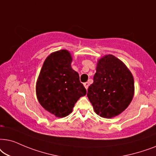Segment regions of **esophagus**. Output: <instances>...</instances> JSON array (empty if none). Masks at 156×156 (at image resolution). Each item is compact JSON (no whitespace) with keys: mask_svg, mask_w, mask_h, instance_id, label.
<instances>
[{"mask_svg":"<svg viewBox=\"0 0 156 156\" xmlns=\"http://www.w3.org/2000/svg\"><path fill=\"white\" fill-rule=\"evenodd\" d=\"M83 85H84L85 88H86V90H87V89H88V86H89V83H88V82H86V83H83Z\"/></svg>","mask_w":156,"mask_h":156,"instance_id":"34e87169","label":"esophagus"}]
</instances>
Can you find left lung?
Segmentation results:
<instances>
[{"instance_id":"8db88e82","label":"left lung","mask_w":156,"mask_h":156,"mask_svg":"<svg viewBox=\"0 0 156 156\" xmlns=\"http://www.w3.org/2000/svg\"><path fill=\"white\" fill-rule=\"evenodd\" d=\"M133 95V77L123 62L113 55L98 61L93 83L87 93L98 115L105 118L119 115L127 108Z\"/></svg>"}]
</instances>
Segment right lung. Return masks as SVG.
<instances>
[{
	"mask_svg": "<svg viewBox=\"0 0 156 156\" xmlns=\"http://www.w3.org/2000/svg\"><path fill=\"white\" fill-rule=\"evenodd\" d=\"M72 57L67 50L54 52L47 57L36 83L40 104L58 118L69 115L86 90L79 75L71 68Z\"/></svg>",
	"mask_w": 156,
	"mask_h": 156,
	"instance_id": "obj_1",
	"label": "right lung"
}]
</instances>
